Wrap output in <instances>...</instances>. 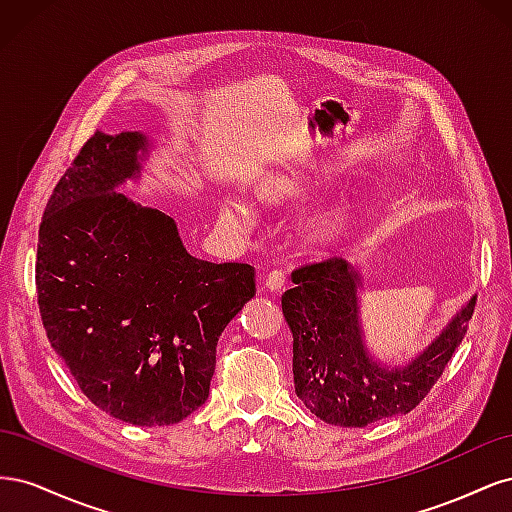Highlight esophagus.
Instances as JSON below:
<instances>
[{
    "label": "esophagus",
    "mask_w": 512,
    "mask_h": 512,
    "mask_svg": "<svg viewBox=\"0 0 512 512\" xmlns=\"http://www.w3.org/2000/svg\"><path fill=\"white\" fill-rule=\"evenodd\" d=\"M265 286L271 290V292H280L284 286H286V271L284 269H273L267 273V280H265Z\"/></svg>",
    "instance_id": "obj_1"
}]
</instances>
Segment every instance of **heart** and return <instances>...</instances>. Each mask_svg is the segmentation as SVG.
<instances>
[{
	"label": "heart",
	"mask_w": 512,
	"mask_h": 512,
	"mask_svg": "<svg viewBox=\"0 0 512 512\" xmlns=\"http://www.w3.org/2000/svg\"><path fill=\"white\" fill-rule=\"evenodd\" d=\"M226 213H228L230 218L235 220L237 224H241V226H247V224L254 222V211H252L250 207H247V205H241V203H230V205H226ZM337 226H339L337 215H329V218H322V220L316 222V226H314V237H316L318 241H327V239H331V237L335 235Z\"/></svg>",
	"instance_id": "1"
}]
</instances>
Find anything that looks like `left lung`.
Listing matches in <instances>:
<instances>
[{
    "label": "left lung",
    "mask_w": 512,
    "mask_h": 512,
    "mask_svg": "<svg viewBox=\"0 0 512 512\" xmlns=\"http://www.w3.org/2000/svg\"><path fill=\"white\" fill-rule=\"evenodd\" d=\"M294 288L282 294L292 331L294 391L324 423L365 427L416 408L442 376L468 333L476 297L461 309L408 367L369 359L356 316V273L344 258L305 262L292 271Z\"/></svg>",
    "instance_id": "8db88e82"
}]
</instances>
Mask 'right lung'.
<instances>
[{"label": "right lung", "mask_w": 512, "mask_h": 512, "mask_svg": "<svg viewBox=\"0 0 512 512\" xmlns=\"http://www.w3.org/2000/svg\"><path fill=\"white\" fill-rule=\"evenodd\" d=\"M145 145L94 132L76 153L42 215L36 292L46 337L91 404L160 427L207 401L215 346L256 294V271L190 256L168 215L115 192Z\"/></svg>", "instance_id": "right-lung-1"}]
</instances>
